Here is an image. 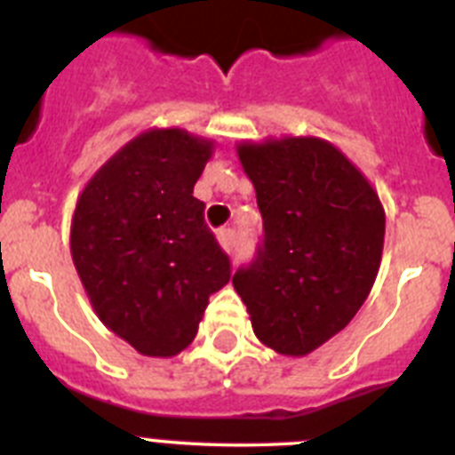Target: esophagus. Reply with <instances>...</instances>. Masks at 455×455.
<instances>
[{
	"label": "esophagus",
	"mask_w": 455,
	"mask_h": 455,
	"mask_svg": "<svg viewBox=\"0 0 455 455\" xmlns=\"http://www.w3.org/2000/svg\"><path fill=\"white\" fill-rule=\"evenodd\" d=\"M216 236H219V243L223 251L230 252L232 248H235V232H232L230 228H223V230H219V235Z\"/></svg>",
	"instance_id": "34e87169"
}]
</instances>
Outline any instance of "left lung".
I'll return each mask as SVG.
<instances>
[{
	"instance_id": "8db88e82",
	"label": "left lung",
	"mask_w": 455,
	"mask_h": 455,
	"mask_svg": "<svg viewBox=\"0 0 455 455\" xmlns=\"http://www.w3.org/2000/svg\"><path fill=\"white\" fill-rule=\"evenodd\" d=\"M236 155L255 187L264 243L232 284L257 339L303 357L367 300L383 257V203L360 168L316 136L243 140Z\"/></svg>"
}]
</instances>
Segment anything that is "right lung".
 Returning <instances> with one entry per match:
<instances>
[{
  "label": "right lung",
  "mask_w": 455,
  "mask_h": 455,
  "mask_svg": "<svg viewBox=\"0 0 455 455\" xmlns=\"http://www.w3.org/2000/svg\"><path fill=\"white\" fill-rule=\"evenodd\" d=\"M214 140L180 127L124 143L84 187L70 225L72 262L95 315L140 355L172 357L198 332L230 259L193 187Z\"/></svg>",
  "instance_id": "right-lung-1"
}]
</instances>
